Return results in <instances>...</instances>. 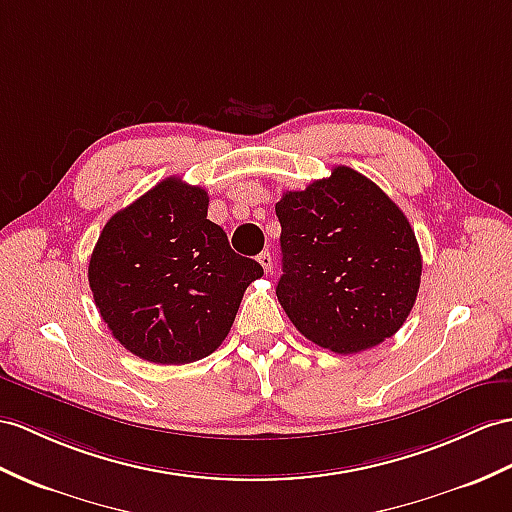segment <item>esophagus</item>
<instances>
[{
    "label": "esophagus",
    "instance_id": "obj_1",
    "mask_svg": "<svg viewBox=\"0 0 512 512\" xmlns=\"http://www.w3.org/2000/svg\"><path fill=\"white\" fill-rule=\"evenodd\" d=\"M258 263H260V267H263L265 271H271V269H273V258H271L269 252L258 254Z\"/></svg>",
    "mask_w": 512,
    "mask_h": 512
}]
</instances>
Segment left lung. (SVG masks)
Listing matches in <instances>:
<instances>
[{"mask_svg":"<svg viewBox=\"0 0 512 512\" xmlns=\"http://www.w3.org/2000/svg\"><path fill=\"white\" fill-rule=\"evenodd\" d=\"M278 302L308 341L336 354L376 347L404 326L421 282V252L406 215L350 167L276 204Z\"/></svg>","mask_w":512,"mask_h":512,"instance_id":"1","label":"left lung"}]
</instances>
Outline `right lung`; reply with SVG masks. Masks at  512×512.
Instances as JSON below:
<instances>
[{"label":"right lung","instance_id":"obj_1","mask_svg":"<svg viewBox=\"0 0 512 512\" xmlns=\"http://www.w3.org/2000/svg\"><path fill=\"white\" fill-rule=\"evenodd\" d=\"M206 215L202 186L167 178L112 215L91 254L99 315L128 352L149 363L184 365L213 354L245 289L263 276Z\"/></svg>","mask_w":512,"mask_h":512}]
</instances>
